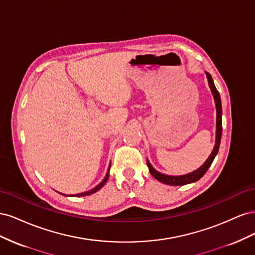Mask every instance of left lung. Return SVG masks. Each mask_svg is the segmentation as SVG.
Masks as SVG:
<instances>
[{"mask_svg":"<svg viewBox=\"0 0 255 255\" xmlns=\"http://www.w3.org/2000/svg\"><path fill=\"white\" fill-rule=\"evenodd\" d=\"M206 76L208 80V85H210V88L212 90V94L215 99V104H216V111H217V122H216V144L214 146V150L211 153L210 157L206 159L205 163L200 167L197 170L194 172H190L188 174L185 175H179V176H172V175H166L156 171L154 169L151 164L149 163V160L146 159V165L149 167V171L150 173L155 177V179L161 183L167 184V185H171V186H179V185H186L189 183H194L198 180L201 179V177L205 174L207 171V169L211 167L213 160L215 156L217 155L218 150H219V145H220V140H221V134H222V107H221V100H220V95L218 90L216 89L214 81L212 79V75L206 72Z\"/></svg>","mask_w":255,"mask_h":255,"instance_id":"8db88e82","label":"left lung"}]
</instances>
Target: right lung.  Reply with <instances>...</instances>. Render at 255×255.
Wrapping results in <instances>:
<instances>
[{"label": "right lung", "mask_w": 255, "mask_h": 255, "mask_svg": "<svg viewBox=\"0 0 255 255\" xmlns=\"http://www.w3.org/2000/svg\"><path fill=\"white\" fill-rule=\"evenodd\" d=\"M110 169H111V166H110V168H109V170H107V173H106V176L104 177V180L100 183L98 186H96L94 189H91V190H89V191H86V192H83V194H79V195H75V197H84V196H89V195H92V194H95L96 191H98L100 188H102L104 185H105V183L107 182V180H109V176H110ZM65 196V195H64ZM72 197V196H71Z\"/></svg>", "instance_id": "add662e5"}]
</instances>
